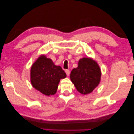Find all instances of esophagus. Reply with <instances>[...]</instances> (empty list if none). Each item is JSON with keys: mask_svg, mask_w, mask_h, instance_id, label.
I'll use <instances>...</instances> for the list:
<instances>
[{"mask_svg": "<svg viewBox=\"0 0 134 134\" xmlns=\"http://www.w3.org/2000/svg\"><path fill=\"white\" fill-rule=\"evenodd\" d=\"M65 72H66V75H67L68 76H69V75H70V70H69V69H66V70H65Z\"/></svg>", "mask_w": 134, "mask_h": 134, "instance_id": "esophagus-1", "label": "esophagus"}]
</instances>
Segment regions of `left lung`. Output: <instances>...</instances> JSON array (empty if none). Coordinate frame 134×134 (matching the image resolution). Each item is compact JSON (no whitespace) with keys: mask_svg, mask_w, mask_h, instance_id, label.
I'll list each match as a JSON object with an SVG mask.
<instances>
[{"mask_svg":"<svg viewBox=\"0 0 134 134\" xmlns=\"http://www.w3.org/2000/svg\"><path fill=\"white\" fill-rule=\"evenodd\" d=\"M101 70L95 60L83 58L76 68L71 71L70 78L78 92L82 94L91 93L100 82Z\"/></svg>","mask_w":134,"mask_h":134,"instance_id":"8db88e82","label":"left lung"}]
</instances>
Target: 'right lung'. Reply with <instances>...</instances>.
<instances>
[{"mask_svg": "<svg viewBox=\"0 0 134 134\" xmlns=\"http://www.w3.org/2000/svg\"><path fill=\"white\" fill-rule=\"evenodd\" d=\"M66 75L60 66H56L49 58L41 55L31 68V82L32 87L46 96L56 94L60 80Z\"/></svg>", "mask_w": 134, "mask_h": 134, "instance_id": "right-lung-1", "label": "right lung"}]
</instances>
